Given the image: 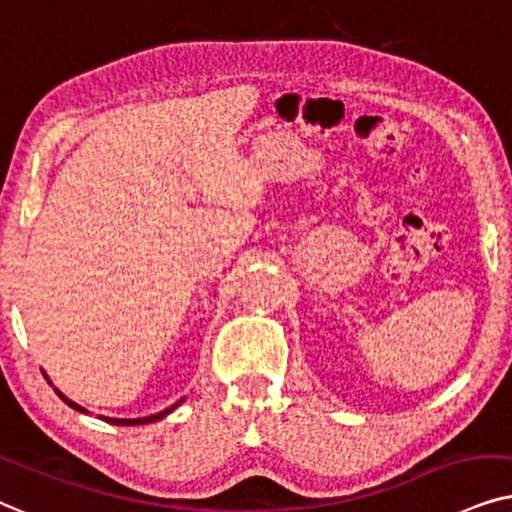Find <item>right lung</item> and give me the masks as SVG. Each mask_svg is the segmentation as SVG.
<instances>
[{
  "label": "right lung",
  "instance_id": "obj_1",
  "mask_svg": "<svg viewBox=\"0 0 512 512\" xmlns=\"http://www.w3.org/2000/svg\"><path fill=\"white\" fill-rule=\"evenodd\" d=\"M58 395H60V398H63L65 400V403L67 405H70L72 407V410H77V412H84L86 414V410H84V407H79L77 403H72V400L70 398H65V395L63 393H60V391H56ZM182 403V400H177V403L175 405H170L168 407V410H163V412H159V414H152V417H142V419H109V417H102V419H105V421H109V424H114V426H140V424H152V421H159V419H163V417H166V414H170V412H173L175 410V407L177 405H180Z\"/></svg>",
  "mask_w": 512,
  "mask_h": 512
}]
</instances>
